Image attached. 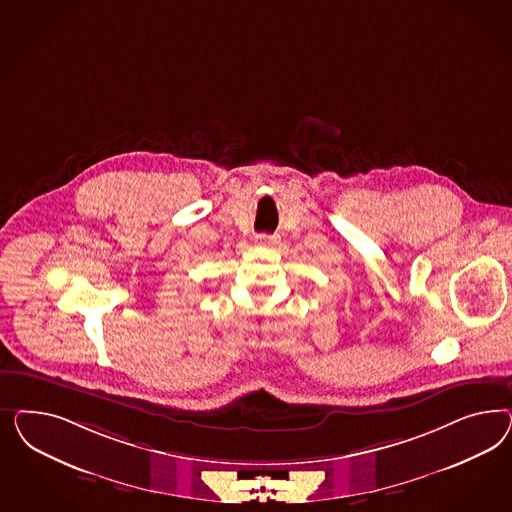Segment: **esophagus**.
<instances>
[{"label":"esophagus","mask_w":512,"mask_h":512,"mask_svg":"<svg viewBox=\"0 0 512 512\" xmlns=\"http://www.w3.org/2000/svg\"><path fill=\"white\" fill-rule=\"evenodd\" d=\"M255 244H257L259 248H272V246L278 244V238H276V236H270V234H259L257 240H255Z\"/></svg>","instance_id":"obj_1"}]
</instances>
